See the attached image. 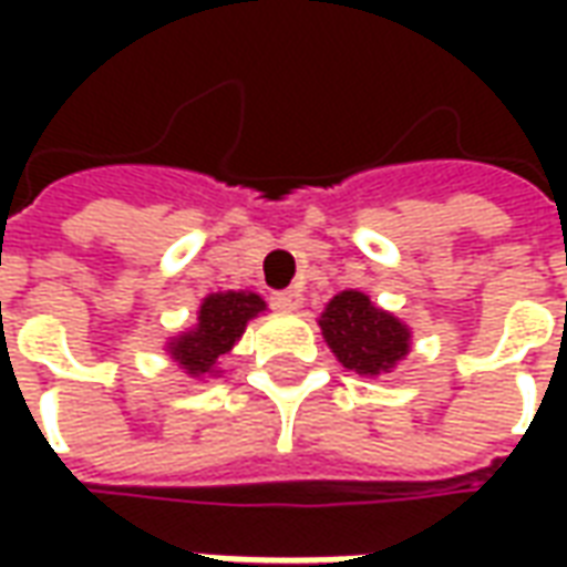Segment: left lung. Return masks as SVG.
Returning a JSON list of instances; mask_svg holds the SVG:
<instances>
[{
    "instance_id": "8db88e82",
    "label": "left lung",
    "mask_w": 567,
    "mask_h": 567,
    "mask_svg": "<svg viewBox=\"0 0 567 567\" xmlns=\"http://www.w3.org/2000/svg\"><path fill=\"white\" fill-rule=\"evenodd\" d=\"M267 312L264 297L255 291H212L203 297L197 321L166 340V355L185 370L190 380L221 377V358L230 355L248 321Z\"/></svg>"
}]
</instances>
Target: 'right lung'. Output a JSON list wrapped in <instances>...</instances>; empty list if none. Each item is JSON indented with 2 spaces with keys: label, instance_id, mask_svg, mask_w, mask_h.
<instances>
[{
  "label": "right lung",
  "instance_id": "add662e5",
  "mask_svg": "<svg viewBox=\"0 0 567 567\" xmlns=\"http://www.w3.org/2000/svg\"><path fill=\"white\" fill-rule=\"evenodd\" d=\"M324 343L343 368L361 377L392 373L413 349V331L389 309H380L370 295L349 288L328 300L319 316Z\"/></svg>",
  "mask_w": 567,
  "mask_h": 567
}]
</instances>
